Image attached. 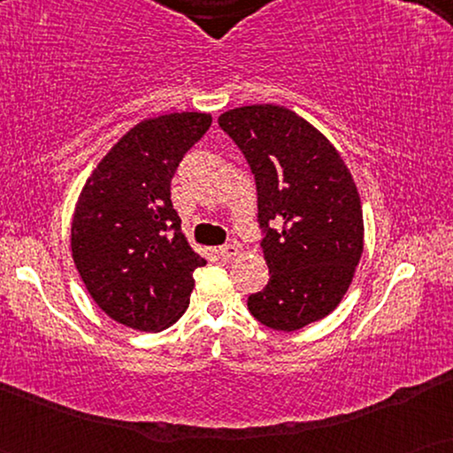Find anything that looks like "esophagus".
<instances>
[{"label": "esophagus", "mask_w": 453, "mask_h": 453, "mask_svg": "<svg viewBox=\"0 0 453 453\" xmlns=\"http://www.w3.org/2000/svg\"><path fill=\"white\" fill-rule=\"evenodd\" d=\"M219 256H220L222 259H233V257H237V256H239V247L234 245V243L222 245V247H219Z\"/></svg>", "instance_id": "34e87169"}]
</instances>
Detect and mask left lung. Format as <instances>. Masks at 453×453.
<instances>
[{"instance_id":"8db88e82","label":"left lung","mask_w":453,"mask_h":453,"mask_svg":"<svg viewBox=\"0 0 453 453\" xmlns=\"http://www.w3.org/2000/svg\"><path fill=\"white\" fill-rule=\"evenodd\" d=\"M250 165L270 268L247 307L272 330H301L332 313L363 253V210L350 171L311 123L276 104L219 117Z\"/></svg>"}]
</instances>
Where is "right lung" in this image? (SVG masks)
Segmentation results:
<instances>
[{
  "label": "right lung",
  "instance_id": "1",
  "mask_svg": "<svg viewBox=\"0 0 453 453\" xmlns=\"http://www.w3.org/2000/svg\"><path fill=\"white\" fill-rule=\"evenodd\" d=\"M208 113L146 119L111 148L86 181L72 222V256L98 307L119 324L160 332L181 318L194 272L191 250L171 202L185 154L208 132Z\"/></svg>",
  "mask_w": 453,
  "mask_h": 453
}]
</instances>
